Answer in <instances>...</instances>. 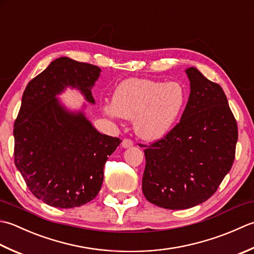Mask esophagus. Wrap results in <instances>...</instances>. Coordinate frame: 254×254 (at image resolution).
<instances>
[{
  "label": "esophagus",
  "instance_id": "1",
  "mask_svg": "<svg viewBox=\"0 0 254 254\" xmlns=\"http://www.w3.org/2000/svg\"><path fill=\"white\" fill-rule=\"evenodd\" d=\"M122 146H123V148H130V147L133 146V141L131 140V139L125 138L122 142Z\"/></svg>",
  "mask_w": 254,
  "mask_h": 254
}]
</instances>
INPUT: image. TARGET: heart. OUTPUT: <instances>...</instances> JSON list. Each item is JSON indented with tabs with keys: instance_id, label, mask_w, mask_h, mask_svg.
<instances>
[{
	"instance_id": "heart-1",
	"label": "heart",
	"mask_w": 254,
	"mask_h": 254,
	"mask_svg": "<svg viewBox=\"0 0 254 254\" xmlns=\"http://www.w3.org/2000/svg\"><path fill=\"white\" fill-rule=\"evenodd\" d=\"M184 103L185 91L177 82L131 77L116 87L113 103H105L104 111L112 117L133 120L138 136L153 140L170 130Z\"/></svg>"
}]
</instances>
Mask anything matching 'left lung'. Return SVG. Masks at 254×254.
I'll use <instances>...</instances> for the list:
<instances>
[{
  "instance_id": "1",
  "label": "left lung",
  "mask_w": 254,
  "mask_h": 254,
  "mask_svg": "<svg viewBox=\"0 0 254 254\" xmlns=\"http://www.w3.org/2000/svg\"><path fill=\"white\" fill-rule=\"evenodd\" d=\"M189 102L180 122L146 147L142 192L150 203L186 209L215 194L235 161L238 126L219 84L186 69Z\"/></svg>"
}]
</instances>
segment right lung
<instances>
[{
  "instance_id": "add662e5",
  "label": "right lung",
  "mask_w": 254,
  "mask_h": 254,
  "mask_svg": "<svg viewBox=\"0 0 254 254\" xmlns=\"http://www.w3.org/2000/svg\"><path fill=\"white\" fill-rule=\"evenodd\" d=\"M101 69L61 57L26 86L14 123V162L30 192L47 205L72 208L98 194L108 157L120 138L98 132L83 113L55 97L66 86L94 103L91 87Z\"/></svg>"
}]
</instances>
